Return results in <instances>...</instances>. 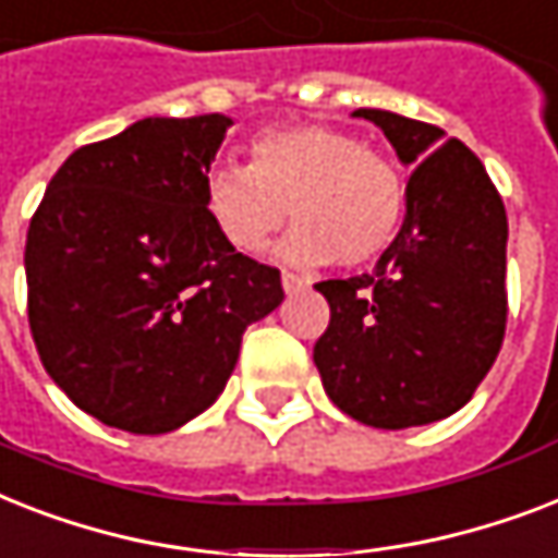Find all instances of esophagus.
Wrapping results in <instances>:
<instances>
[{
  "mask_svg": "<svg viewBox=\"0 0 558 558\" xmlns=\"http://www.w3.org/2000/svg\"><path fill=\"white\" fill-rule=\"evenodd\" d=\"M282 288H284V293H296L300 288H305V282H302L296 274H288V270H282Z\"/></svg>",
  "mask_w": 558,
  "mask_h": 558,
  "instance_id": "obj_1",
  "label": "esophagus"
}]
</instances>
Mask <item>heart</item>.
Here are the masks:
<instances>
[{
	"label": "heart",
	"instance_id": "b5f03b06",
	"mask_svg": "<svg viewBox=\"0 0 558 558\" xmlns=\"http://www.w3.org/2000/svg\"><path fill=\"white\" fill-rule=\"evenodd\" d=\"M204 209L239 253L262 251L291 209L296 225L276 258L296 267H365L398 239L405 184L389 155L368 149L345 129L293 123L258 132L247 167L209 169Z\"/></svg>",
	"mask_w": 558,
	"mask_h": 558
}]
</instances>
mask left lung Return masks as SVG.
I'll return each instance as SVG.
<instances>
[{
  "label": "left lung",
  "instance_id": "obj_1",
  "mask_svg": "<svg viewBox=\"0 0 558 558\" xmlns=\"http://www.w3.org/2000/svg\"><path fill=\"white\" fill-rule=\"evenodd\" d=\"M414 167L398 239L372 274L314 284L331 323L314 345L325 395L374 429L456 414L496 363L507 325V213L487 169L444 129L356 109Z\"/></svg>",
  "mask_w": 558,
  "mask_h": 558
}]
</instances>
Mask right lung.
I'll return each instance as SVG.
<instances>
[{"label":"right lung","mask_w":558,"mask_h":558,"mask_svg":"<svg viewBox=\"0 0 558 558\" xmlns=\"http://www.w3.org/2000/svg\"><path fill=\"white\" fill-rule=\"evenodd\" d=\"M233 120L144 118L57 169L25 242L39 360L74 405L163 435L216 403L244 328L282 305L276 267L209 225L204 178Z\"/></svg>","instance_id":"right-lung-1"}]
</instances>
